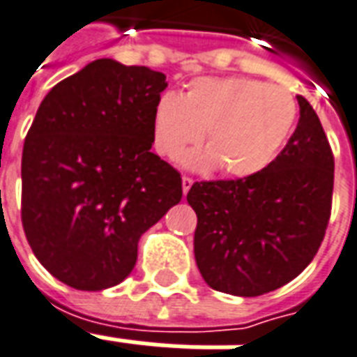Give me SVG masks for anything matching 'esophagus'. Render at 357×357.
<instances>
[{"mask_svg":"<svg viewBox=\"0 0 357 357\" xmlns=\"http://www.w3.org/2000/svg\"><path fill=\"white\" fill-rule=\"evenodd\" d=\"M192 183H195V181H192V179H190V178H187V176H183V178H181V187H183V195H187V192H189V189H190V187H192Z\"/></svg>","mask_w":357,"mask_h":357,"instance_id":"34e87169","label":"esophagus"}]
</instances>
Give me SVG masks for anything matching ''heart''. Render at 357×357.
Segmentation results:
<instances>
[{"label":"heart","mask_w":357,"mask_h":357,"mask_svg":"<svg viewBox=\"0 0 357 357\" xmlns=\"http://www.w3.org/2000/svg\"><path fill=\"white\" fill-rule=\"evenodd\" d=\"M298 121L294 95L266 82L197 78L181 97L162 93L151 116V140L165 159H178L202 140L208 149L187 155L195 170L219 167L228 178H251L273 162Z\"/></svg>","instance_id":"heart-1"}]
</instances>
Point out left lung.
I'll return each instance as SVG.
<instances>
[{
	"mask_svg": "<svg viewBox=\"0 0 357 357\" xmlns=\"http://www.w3.org/2000/svg\"><path fill=\"white\" fill-rule=\"evenodd\" d=\"M279 157L257 176L200 181L187 202L198 217L195 258L219 292L255 298L311 264L331 215L333 153L309 100Z\"/></svg>",
	"mask_w": 357,
	"mask_h": 357,
	"instance_id": "obj_1",
	"label": "left lung"
}]
</instances>
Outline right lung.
Wrapping results in <instances>:
<instances>
[{"label":"right lung","mask_w":357,"mask_h":357,"mask_svg":"<svg viewBox=\"0 0 357 357\" xmlns=\"http://www.w3.org/2000/svg\"><path fill=\"white\" fill-rule=\"evenodd\" d=\"M167 76L102 58L48 91L22 151V225L52 275L105 290L129 275L138 239L181 200V176L151 153Z\"/></svg>","instance_id":"add662e5"}]
</instances>
